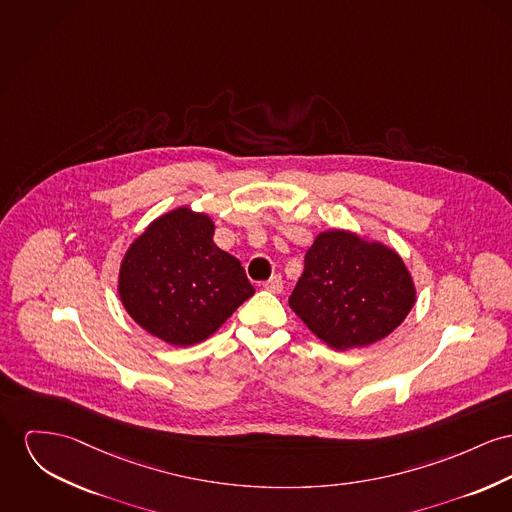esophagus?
I'll return each mask as SVG.
<instances>
[{"instance_id": "obj_1", "label": "esophagus", "mask_w": 512, "mask_h": 512, "mask_svg": "<svg viewBox=\"0 0 512 512\" xmlns=\"http://www.w3.org/2000/svg\"><path fill=\"white\" fill-rule=\"evenodd\" d=\"M264 287H266L270 293H281V291H283V279H281V275H272V277L264 283Z\"/></svg>"}]
</instances>
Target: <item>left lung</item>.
Wrapping results in <instances>:
<instances>
[{
    "label": "left lung",
    "instance_id": "1",
    "mask_svg": "<svg viewBox=\"0 0 512 512\" xmlns=\"http://www.w3.org/2000/svg\"><path fill=\"white\" fill-rule=\"evenodd\" d=\"M413 303L415 287L402 258L347 231H326L314 239L289 297V307L308 330L340 351L386 338Z\"/></svg>",
    "mask_w": 512,
    "mask_h": 512
}]
</instances>
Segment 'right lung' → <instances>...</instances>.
Returning a JSON list of instances; mask_svg holds the SVG:
<instances>
[{"mask_svg":"<svg viewBox=\"0 0 512 512\" xmlns=\"http://www.w3.org/2000/svg\"><path fill=\"white\" fill-rule=\"evenodd\" d=\"M213 231L207 215L178 207L126 252L118 293L151 336L178 347L200 343L254 295L239 260L217 248Z\"/></svg>","mask_w":512,"mask_h":512,"instance_id":"obj_1","label":"right lung"}]
</instances>
